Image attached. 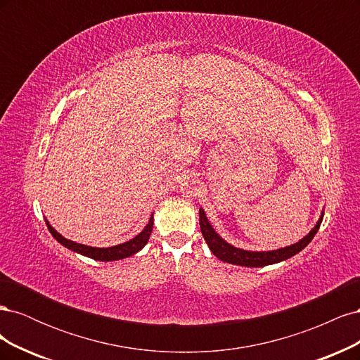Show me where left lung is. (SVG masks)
I'll use <instances>...</instances> for the list:
<instances>
[{
	"instance_id": "obj_1",
	"label": "left lung",
	"mask_w": 360,
	"mask_h": 360,
	"mask_svg": "<svg viewBox=\"0 0 360 360\" xmlns=\"http://www.w3.org/2000/svg\"><path fill=\"white\" fill-rule=\"evenodd\" d=\"M321 221H323V213L320 216L317 225L312 228L308 236H304L297 243L281 248L276 250H267V252H254V250H243V249H238L230 243H226L224 238L213 230V226L210 225L209 219H207L204 210L200 209L201 233H202L205 243L209 245L212 252L219 259L225 261V263L245 266V267H264V266L275 264V263H279V261H284L292 255H296L303 248H307L309 245L314 236L317 234L319 228L321 225Z\"/></svg>"
}]
</instances>
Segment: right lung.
Returning <instances> with one entry per match:
<instances>
[{
  "label": "right lung",
  "mask_w": 360,
  "mask_h": 360,
  "mask_svg": "<svg viewBox=\"0 0 360 360\" xmlns=\"http://www.w3.org/2000/svg\"><path fill=\"white\" fill-rule=\"evenodd\" d=\"M153 222H155V219H153V214H151L150 221L146 225L144 230L141 231L136 237H134L132 240L124 242V243L117 245V246H111V248H93V246H85V245H81V243H75L72 240H68V238H64L60 233L53 230L48 221H46V225H48V230L52 234V237L56 238L58 243H61L64 248L73 250V252H78L81 255L90 257L96 261H115V259L127 258L130 255L136 254L138 250H141L147 245L150 234H151V230H153Z\"/></svg>",
  "instance_id": "1"
}]
</instances>
